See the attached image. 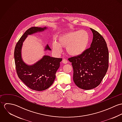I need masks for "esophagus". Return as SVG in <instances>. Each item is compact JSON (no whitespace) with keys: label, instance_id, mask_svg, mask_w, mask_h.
Returning a JSON list of instances; mask_svg holds the SVG:
<instances>
[{"label":"esophagus","instance_id":"obj_1","mask_svg":"<svg viewBox=\"0 0 122 122\" xmlns=\"http://www.w3.org/2000/svg\"><path fill=\"white\" fill-rule=\"evenodd\" d=\"M62 61V63H64V64H67V63H68V61H67L66 59H63Z\"/></svg>","mask_w":122,"mask_h":122}]
</instances>
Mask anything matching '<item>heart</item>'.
I'll return each mask as SVG.
<instances>
[{
  "mask_svg": "<svg viewBox=\"0 0 122 122\" xmlns=\"http://www.w3.org/2000/svg\"><path fill=\"white\" fill-rule=\"evenodd\" d=\"M89 42V35L84 30L67 32L59 36L57 42L52 44L53 51L57 53L61 52V47H66V51L71 56H77L86 50Z\"/></svg>",
  "mask_w": 122,
  "mask_h": 122,
  "instance_id": "b5f03b06",
  "label": "heart"
}]
</instances>
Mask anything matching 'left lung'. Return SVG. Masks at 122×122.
Returning a JSON list of instances; mask_svg holds the SVG:
<instances>
[{
    "instance_id": "1",
    "label": "left lung",
    "mask_w": 122,
    "mask_h": 122,
    "mask_svg": "<svg viewBox=\"0 0 122 122\" xmlns=\"http://www.w3.org/2000/svg\"><path fill=\"white\" fill-rule=\"evenodd\" d=\"M91 30L93 33L91 47L81 55L68 58L73 69V81L84 90L98 86L108 67V51L104 38L98 31Z\"/></svg>"
}]
</instances>
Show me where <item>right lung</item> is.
<instances>
[{"instance_id":"1","label":"right lung","mask_w":122,"mask_h":122,"mask_svg":"<svg viewBox=\"0 0 122 122\" xmlns=\"http://www.w3.org/2000/svg\"><path fill=\"white\" fill-rule=\"evenodd\" d=\"M46 29L31 27L28 29L18 41L15 49L14 56L16 70L19 78L29 88L36 91H42L52 86L55 78V74L60 67L62 58L44 56L43 58L32 66H28L22 61L21 48L22 42L28 35ZM46 49L51 50L47 45Z\"/></svg>"}]
</instances>
